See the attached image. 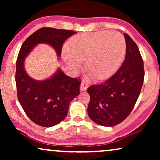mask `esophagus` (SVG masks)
Segmentation results:
<instances>
[{"mask_svg":"<svg viewBox=\"0 0 160 160\" xmlns=\"http://www.w3.org/2000/svg\"><path fill=\"white\" fill-rule=\"evenodd\" d=\"M88 88V84L86 82H82L80 85V90L81 91H85L87 90V89Z\"/></svg>","mask_w":160,"mask_h":160,"instance_id":"obj_1","label":"esophagus"}]
</instances>
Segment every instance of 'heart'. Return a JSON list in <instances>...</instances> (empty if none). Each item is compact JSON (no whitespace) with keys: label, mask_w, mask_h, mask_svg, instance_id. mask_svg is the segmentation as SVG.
<instances>
[{"label":"heart","mask_w":160,"mask_h":160,"mask_svg":"<svg viewBox=\"0 0 160 160\" xmlns=\"http://www.w3.org/2000/svg\"><path fill=\"white\" fill-rule=\"evenodd\" d=\"M126 42L119 32L101 31L81 33L72 37L70 47L63 51L65 62L73 69H78L83 60L96 79L111 77L123 62Z\"/></svg>","instance_id":"obj_1"}]
</instances>
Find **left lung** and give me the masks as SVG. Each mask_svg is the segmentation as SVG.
<instances>
[{"label":"left lung","instance_id":"1","mask_svg":"<svg viewBox=\"0 0 160 160\" xmlns=\"http://www.w3.org/2000/svg\"><path fill=\"white\" fill-rule=\"evenodd\" d=\"M125 60L110 78L87 89V112L94 122L113 127L123 122L134 108L144 79L143 60L138 47L127 33Z\"/></svg>","mask_w":160,"mask_h":160}]
</instances>
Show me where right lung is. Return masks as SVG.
Segmentation results:
<instances>
[{
    "instance_id": "1",
    "label": "right lung",
    "mask_w": 160,
    "mask_h": 160,
    "mask_svg": "<svg viewBox=\"0 0 160 160\" xmlns=\"http://www.w3.org/2000/svg\"><path fill=\"white\" fill-rule=\"evenodd\" d=\"M75 31L42 28L28 37L22 45L16 64L17 98L24 111L34 123L50 128L66 117L70 102L80 93V79L69 77L60 69L46 80H34L26 73V57L38 43L52 46L60 57L64 41Z\"/></svg>"
}]
</instances>
